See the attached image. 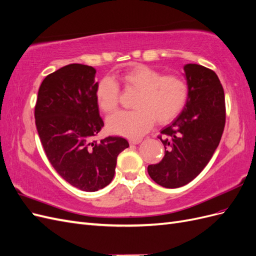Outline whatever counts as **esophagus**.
<instances>
[{"label":"esophagus","mask_w":256,"mask_h":256,"mask_svg":"<svg viewBox=\"0 0 256 256\" xmlns=\"http://www.w3.org/2000/svg\"><path fill=\"white\" fill-rule=\"evenodd\" d=\"M141 142H142V138H131V140H129L130 145H136V144H140Z\"/></svg>","instance_id":"esophagus-1"}]
</instances>
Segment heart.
Returning <instances> with one entry per match:
<instances>
[{
	"instance_id": "obj_1",
	"label": "heart",
	"mask_w": 256,
	"mask_h": 256,
	"mask_svg": "<svg viewBox=\"0 0 256 256\" xmlns=\"http://www.w3.org/2000/svg\"><path fill=\"white\" fill-rule=\"evenodd\" d=\"M126 90H136L134 110L120 112L106 120L110 132L126 138H138L148 131L154 120L172 122L182 112L188 99V85L178 76H162L146 65H134L120 74ZM120 88L109 76L102 79L96 88V102L104 113H113L118 106Z\"/></svg>"
}]
</instances>
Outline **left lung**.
I'll return each mask as SVG.
<instances>
[{"label": "left lung", "mask_w": 256, "mask_h": 256, "mask_svg": "<svg viewBox=\"0 0 256 256\" xmlns=\"http://www.w3.org/2000/svg\"><path fill=\"white\" fill-rule=\"evenodd\" d=\"M188 99L182 112L158 138L164 157L147 171L164 188L187 184L203 171L218 147L226 125V100L221 82L212 69L184 66Z\"/></svg>", "instance_id": "left-lung-1"}]
</instances>
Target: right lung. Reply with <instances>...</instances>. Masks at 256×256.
<instances>
[{
    "instance_id": "1",
    "label": "right lung",
    "mask_w": 256,
    "mask_h": 256,
    "mask_svg": "<svg viewBox=\"0 0 256 256\" xmlns=\"http://www.w3.org/2000/svg\"><path fill=\"white\" fill-rule=\"evenodd\" d=\"M96 69L69 64L44 79L35 106V122L47 158L62 178L82 191L109 184L126 138L95 136L104 127L96 102Z\"/></svg>"
}]
</instances>
